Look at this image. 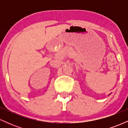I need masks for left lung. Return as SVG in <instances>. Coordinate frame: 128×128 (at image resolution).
I'll return each instance as SVG.
<instances>
[{
    "instance_id": "left-lung-1",
    "label": "left lung",
    "mask_w": 128,
    "mask_h": 128,
    "mask_svg": "<svg viewBox=\"0 0 128 128\" xmlns=\"http://www.w3.org/2000/svg\"><path fill=\"white\" fill-rule=\"evenodd\" d=\"M110 94H109V95H110Z\"/></svg>"
}]
</instances>
